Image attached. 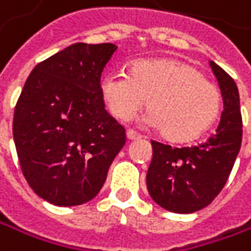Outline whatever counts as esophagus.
I'll use <instances>...</instances> for the list:
<instances>
[{"label":"esophagus","mask_w":251,"mask_h":251,"mask_svg":"<svg viewBox=\"0 0 251 251\" xmlns=\"http://www.w3.org/2000/svg\"><path fill=\"white\" fill-rule=\"evenodd\" d=\"M126 136H127V139H128V140H139V139L142 137V136H140L139 133H136L134 130H127Z\"/></svg>","instance_id":"34e87169"}]
</instances>
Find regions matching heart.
Segmentation results:
<instances>
[{
	"instance_id": "1",
	"label": "heart",
	"mask_w": 251,
	"mask_h": 251,
	"mask_svg": "<svg viewBox=\"0 0 251 251\" xmlns=\"http://www.w3.org/2000/svg\"><path fill=\"white\" fill-rule=\"evenodd\" d=\"M102 98L120 121L131 120L146 100L145 121L172 142L194 140L205 133L221 111L217 88L194 66L172 57L143 59L100 82Z\"/></svg>"
}]
</instances>
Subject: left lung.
Returning a JSON list of instances; mask_svg holds the SVG:
<instances>
[{"instance_id":"8db88e82","label":"left lung","mask_w":251,"mask_h":251,"mask_svg":"<svg viewBox=\"0 0 251 251\" xmlns=\"http://www.w3.org/2000/svg\"><path fill=\"white\" fill-rule=\"evenodd\" d=\"M210 66L224 100L216 133L191 148L151 142L152 160L146 173V188L156 204L172 213L188 214L207 207L225 186L241 148L238 87L213 60Z\"/></svg>"}]
</instances>
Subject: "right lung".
Listing matches in <instances>:
<instances>
[{
  "instance_id": "1",
  "label": "right lung",
  "mask_w": 251,
  "mask_h": 251,
  "mask_svg": "<svg viewBox=\"0 0 251 251\" xmlns=\"http://www.w3.org/2000/svg\"><path fill=\"white\" fill-rule=\"evenodd\" d=\"M115 44L76 43L38 63L17 100L13 137L22 172L43 200L81 205L95 198L126 143L105 109L102 72Z\"/></svg>"
}]
</instances>
